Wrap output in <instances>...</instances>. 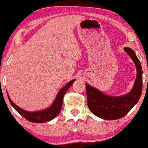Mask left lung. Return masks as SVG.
Returning a JSON list of instances; mask_svg holds the SVG:
<instances>
[{"label":"left lung","instance_id":"left-lung-1","mask_svg":"<svg viewBox=\"0 0 148 148\" xmlns=\"http://www.w3.org/2000/svg\"><path fill=\"white\" fill-rule=\"evenodd\" d=\"M137 68V77L130 92L125 96H109L86 84L88 106L93 114L104 120H116L126 115L140 98L142 92V68L135 52L125 47Z\"/></svg>","mask_w":148,"mask_h":148}]
</instances>
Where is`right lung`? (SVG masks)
<instances>
[{"label":"right lung","instance_id":"obj_1","mask_svg":"<svg viewBox=\"0 0 148 148\" xmlns=\"http://www.w3.org/2000/svg\"><path fill=\"white\" fill-rule=\"evenodd\" d=\"M75 80L71 81L70 82H69L63 88H62L61 90L59 91L57 96L56 97L55 100L54 101V102L52 103V106L47 109L44 110L39 111V112H30L25 111L19 108V106H17L15 103L12 102V100L10 98V97L7 94L8 98H9V102L11 103L12 106H13V108L21 115L22 116L24 117L25 119H27V121H30V122L33 123H45L47 121H49L52 119L57 116L58 113L60 112V110L62 108V101H63V97L64 95L65 94L71 85L73 84Z\"/></svg>","mask_w":148,"mask_h":148}]
</instances>
